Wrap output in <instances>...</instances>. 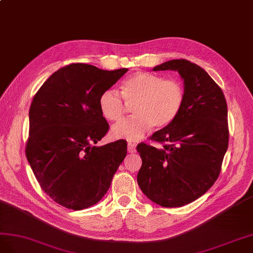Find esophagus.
Masks as SVG:
<instances>
[{
    "label": "esophagus",
    "mask_w": 253,
    "mask_h": 253,
    "mask_svg": "<svg viewBox=\"0 0 253 253\" xmlns=\"http://www.w3.org/2000/svg\"><path fill=\"white\" fill-rule=\"evenodd\" d=\"M135 151H136L135 144H133V143H131V142H129V143H128V153L133 154V153H135Z\"/></svg>",
    "instance_id": "1"
}]
</instances>
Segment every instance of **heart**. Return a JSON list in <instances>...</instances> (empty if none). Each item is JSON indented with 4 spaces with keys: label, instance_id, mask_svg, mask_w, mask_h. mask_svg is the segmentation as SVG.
Returning <instances> with one entry per match:
<instances>
[{
    "label": "heart",
    "instance_id": "heart-1",
    "mask_svg": "<svg viewBox=\"0 0 253 253\" xmlns=\"http://www.w3.org/2000/svg\"><path fill=\"white\" fill-rule=\"evenodd\" d=\"M121 94L127 104L134 103V115L114 124L111 134L115 139L130 142L141 140L155 125L165 127L171 124L181 111L185 99L184 88L179 81L165 79L148 72H139L125 79ZM121 97L113 89L100 94L99 110L106 120L118 121L123 117L125 103Z\"/></svg>",
    "mask_w": 253,
    "mask_h": 253
}]
</instances>
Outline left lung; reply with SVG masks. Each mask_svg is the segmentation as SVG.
<instances>
[{
    "mask_svg": "<svg viewBox=\"0 0 253 253\" xmlns=\"http://www.w3.org/2000/svg\"><path fill=\"white\" fill-rule=\"evenodd\" d=\"M177 71L185 99L177 119L150 139L167 143L158 149L141 143L138 184L155 204L177 208L191 204L218 178L228 149V109L219 85L207 72L185 59L169 60L153 71Z\"/></svg>",
    "mask_w": 253,
    "mask_h": 253,
    "instance_id": "left-lung-1",
    "label": "left lung"
}]
</instances>
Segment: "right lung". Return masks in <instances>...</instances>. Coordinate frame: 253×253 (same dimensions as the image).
Here are the masks:
<instances>
[{
  "label": "right lung",
  "mask_w": 253,
  "mask_h": 253,
  "mask_svg": "<svg viewBox=\"0 0 253 253\" xmlns=\"http://www.w3.org/2000/svg\"><path fill=\"white\" fill-rule=\"evenodd\" d=\"M127 71L72 63L50 75L33 98L26 158L41 189L64 208L97 204L126 157L124 140L94 144L109 129L99 96Z\"/></svg>",
  "instance_id": "right-lung-1"
}]
</instances>
